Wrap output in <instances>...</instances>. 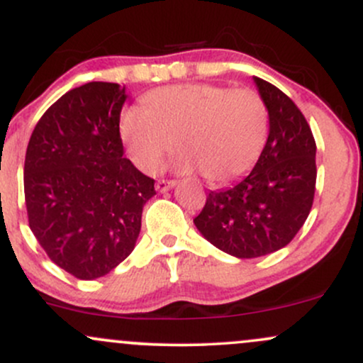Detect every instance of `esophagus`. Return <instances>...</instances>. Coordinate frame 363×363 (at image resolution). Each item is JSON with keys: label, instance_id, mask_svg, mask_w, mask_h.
I'll return each instance as SVG.
<instances>
[{"label": "esophagus", "instance_id": "obj_1", "mask_svg": "<svg viewBox=\"0 0 363 363\" xmlns=\"http://www.w3.org/2000/svg\"><path fill=\"white\" fill-rule=\"evenodd\" d=\"M176 186V181H165V179H160V181L155 182V187L157 191H160V193H164V191H169L170 187Z\"/></svg>", "mask_w": 363, "mask_h": 363}]
</instances>
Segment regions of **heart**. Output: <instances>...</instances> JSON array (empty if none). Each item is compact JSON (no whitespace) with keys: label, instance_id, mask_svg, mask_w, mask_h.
I'll list each match as a JSON object with an SVG mask.
<instances>
[{"label":"heart","instance_id":"b5f03b06","mask_svg":"<svg viewBox=\"0 0 363 363\" xmlns=\"http://www.w3.org/2000/svg\"><path fill=\"white\" fill-rule=\"evenodd\" d=\"M119 131L141 172L155 174L177 140L181 172L201 170L206 181L225 184L247 174L259 158L268 112L251 89L189 83L150 91L147 107L123 111Z\"/></svg>","mask_w":363,"mask_h":363}]
</instances>
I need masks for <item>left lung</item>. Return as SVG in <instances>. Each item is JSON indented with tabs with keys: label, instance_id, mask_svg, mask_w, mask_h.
Here are the masks:
<instances>
[{
	"label": "left lung",
	"instance_id": "obj_1",
	"mask_svg": "<svg viewBox=\"0 0 363 363\" xmlns=\"http://www.w3.org/2000/svg\"><path fill=\"white\" fill-rule=\"evenodd\" d=\"M269 114V135L259 160L234 187L210 191L198 230L235 257H259L285 247L311 213L315 193V140L289 95L254 78Z\"/></svg>",
	"mask_w": 363,
	"mask_h": 363
}]
</instances>
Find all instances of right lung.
Here are the masks:
<instances>
[{"label": "right lung", "instance_id": "obj_1", "mask_svg": "<svg viewBox=\"0 0 363 363\" xmlns=\"http://www.w3.org/2000/svg\"><path fill=\"white\" fill-rule=\"evenodd\" d=\"M118 83L66 91L35 124L25 153L28 227L54 264L80 280L104 277L135 249L155 181L124 158Z\"/></svg>", "mask_w": 363, "mask_h": 363}]
</instances>
